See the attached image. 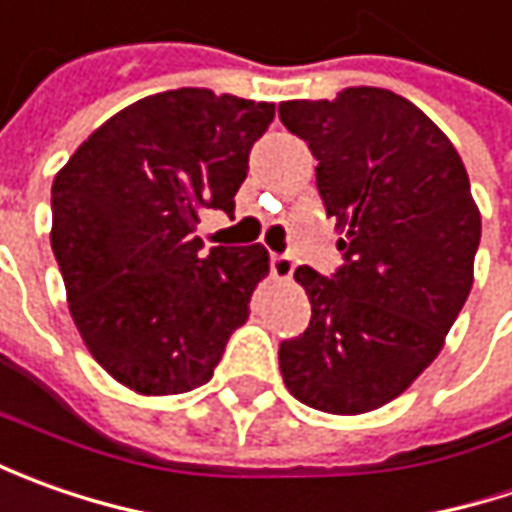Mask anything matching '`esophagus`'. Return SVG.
<instances>
[{"label":"esophagus","mask_w":512,"mask_h":512,"mask_svg":"<svg viewBox=\"0 0 512 512\" xmlns=\"http://www.w3.org/2000/svg\"><path fill=\"white\" fill-rule=\"evenodd\" d=\"M293 270H296L293 256H287V253H273V259H270V273H273V279L287 282V279H293Z\"/></svg>","instance_id":"obj_1"}]
</instances>
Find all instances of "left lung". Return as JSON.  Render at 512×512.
Returning <instances> with one entry per match:
<instances>
[{
    "instance_id": "1",
    "label": "left lung",
    "mask_w": 512,
    "mask_h": 512,
    "mask_svg": "<svg viewBox=\"0 0 512 512\" xmlns=\"http://www.w3.org/2000/svg\"><path fill=\"white\" fill-rule=\"evenodd\" d=\"M279 119L319 159L344 259L333 276L296 267L313 316L279 344L282 379L307 407L367 413L439 356L473 287L482 216L450 139L393 90L293 99Z\"/></svg>"
}]
</instances>
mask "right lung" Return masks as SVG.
Listing matches in <instances>:
<instances>
[{
	"label": "right lung",
	"mask_w": 512,
	"mask_h": 512,
	"mask_svg": "<svg viewBox=\"0 0 512 512\" xmlns=\"http://www.w3.org/2000/svg\"><path fill=\"white\" fill-rule=\"evenodd\" d=\"M270 102L165 90L110 116L56 173L50 247L90 356L148 396L210 382L267 273L262 245L210 247L202 210L233 213Z\"/></svg>",
	"instance_id": "1"
}]
</instances>
